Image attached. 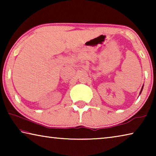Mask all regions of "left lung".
I'll list each match as a JSON object with an SVG mask.
<instances>
[{
	"mask_svg": "<svg viewBox=\"0 0 156 156\" xmlns=\"http://www.w3.org/2000/svg\"><path fill=\"white\" fill-rule=\"evenodd\" d=\"M142 89H143V86H142V89H141V91H140V94H141V92H142Z\"/></svg>",
	"mask_w": 156,
	"mask_h": 156,
	"instance_id": "left-lung-1",
	"label": "left lung"
}]
</instances>
